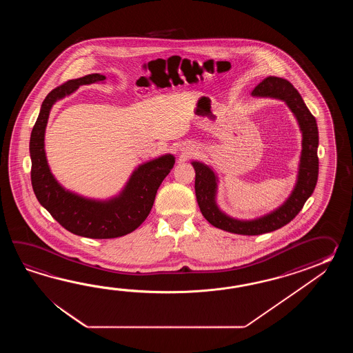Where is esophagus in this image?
<instances>
[{
  "mask_svg": "<svg viewBox=\"0 0 353 353\" xmlns=\"http://www.w3.org/2000/svg\"><path fill=\"white\" fill-rule=\"evenodd\" d=\"M183 154H184V157H187L188 155V152H183Z\"/></svg>",
  "mask_w": 353,
  "mask_h": 353,
  "instance_id": "esophagus-1",
  "label": "esophagus"
}]
</instances>
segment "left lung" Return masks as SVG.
<instances>
[{
	"mask_svg": "<svg viewBox=\"0 0 353 353\" xmlns=\"http://www.w3.org/2000/svg\"><path fill=\"white\" fill-rule=\"evenodd\" d=\"M252 96L278 98L284 101L292 110V112L295 114L303 134V149L300 155L298 180L292 194L284 204L269 214L251 221H241L228 217L218 208L216 203V174L213 173L210 166L204 165L199 161L192 163L195 170L194 188L196 202L204 218L210 225L223 231L246 236L272 232L281 228L283 225H288L299 213L304 203L307 202V198L314 192L319 172V160L316 154L319 137L316 121L314 116L307 110L299 92L294 88L293 84L279 77H268L263 82L256 85L255 90H252Z\"/></svg>",
	"mask_w": 353,
	"mask_h": 353,
	"instance_id": "8db88e82",
	"label": "left lung"
}]
</instances>
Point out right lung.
I'll list each match as a JSON object with an SVG mask.
<instances>
[{"label":"right lung","mask_w":353,"mask_h":353,"mask_svg":"<svg viewBox=\"0 0 353 353\" xmlns=\"http://www.w3.org/2000/svg\"><path fill=\"white\" fill-rule=\"evenodd\" d=\"M105 75L88 74L57 87L46 96L30 136L31 184L39 203L69 232L88 239H116L135 231L149 216L160 184L175 158L163 155L139 166L119 196L93 201L68 192L55 180L44 150V136L54 103L82 84L105 82Z\"/></svg>","instance_id":"add662e5"}]
</instances>
